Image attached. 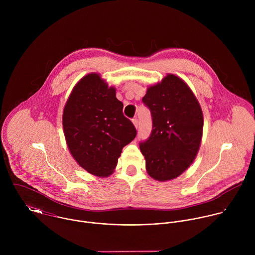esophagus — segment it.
<instances>
[{
  "label": "esophagus",
  "instance_id": "1",
  "mask_svg": "<svg viewBox=\"0 0 255 255\" xmlns=\"http://www.w3.org/2000/svg\"><path fill=\"white\" fill-rule=\"evenodd\" d=\"M132 124H133V126L135 127V128H138V121H137L136 118H135V119H132Z\"/></svg>",
  "mask_w": 255,
  "mask_h": 255
}]
</instances>
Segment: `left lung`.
I'll return each mask as SVG.
<instances>
[{
    "label": "left lung",
    "mask_w": 255,
    "mask_h": 255,
    "mask_svg": "<svg viewBox=\"0 0 255 255\" xmlns=\"http://www.w3.org/2000/svg\"><path fill=\"white\" fill-rule=\"evenodd\" d=\"M143 103L152 116V132L140 143L148 175L159 182L181 176L193 163L201 144L203 113L189 86L168 73L147 87Z\"/></svg>",
    "instance_id": "left-lung-1"
}]
</instances>
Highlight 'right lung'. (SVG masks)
Wrapping results in <instances>:
<instances>
[{"label": "right lung", "mask_w": 255, "mask_h": 255, "mask_svg": "<svg viewBox=\"0 0 255 255\" xmlns=\"http://www.w3.org/2000/svg\"><path fill=\"white\" fill-rule=\"evenodd\" d=\"M116 88L97 73L80 78L63 112V128L76 163L98 178L111 176L122 150L135 135L132 123L123 114Z\"/></svg>", "instance_id": "1"}]
</instances>
